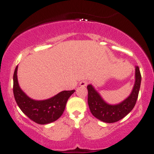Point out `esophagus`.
<instances>
[{
	"instance_id": "obj_1",
	"label": "esophagus",
	"mask_w": 154,
	"mask_h": 154,
	"mask_svg": "<svg viewBox=\"0 0 154 154\" xmlns=\"http://www.w3.org/2000/svg\"><path fill=\"white\" fill-rule=\"evenodd\" d=\"M88 84V82L87 80H82L80 82H79V85L83 86V87H85V86H87Z\"/></svg>"
}]
</instances>
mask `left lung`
Wrapping results in <instances>:
<instances>
[{
  "label": "left lung",
  "instance_id": "8db88e82",
  "mask_svg": "<svg viewBox=\"0 0 154 154\" xmlns=\"http://www.w3.org/2000/svg\"><path fill=\"white\" fill-rule=\"evenodd\" d=\"M141 75L139 67L135 66V83L130 95L117 104H109L103 99L92 85H88V103L95 118L106 123H114L122 119L132 110L137 101L140 87Z\"/></svg>",
  "mask_w": 154,
  "mask_h": 154
}]
</instances>
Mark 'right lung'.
I'll return each instance as SVG.
<instances>
[{"instance_id": "1", "label": "right lung", "mask_w": 154, "mask_h": 154, "mask_svg": "<svg viewBox=\"0 0 154 154\" xmlns=\"http://www.w3.org/2000/svg\"><path fill=\"white\" fill-rule=\"evenodd\" d=\"M18 66L14 73L13 91L17 105L31 120L39 125H46L55 122L62 115L69 98L75 93L63 91L46 100H34L21 89L17 79Z\"/></svg>"}]
</instances>
